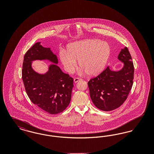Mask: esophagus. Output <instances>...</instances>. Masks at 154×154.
Instances as JSON below:
<instances>
[{"label": "esophagus", "instance_id": "1", "mask_svg": "<svg viewBox=\"0 0 154 154\" xmlns=\"http://www.w3.org/2000/svg\"><path fill=\"white\" fill-rule=\"evenodd\" d=\"M81 80V79H80V78H75L74 79V82H75V83H76V82H77L78 81H79Z\"/></svg>", "mask_w": 154, "mask_h": 154}]
</instances>
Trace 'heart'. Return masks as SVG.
I'll return each instance as SVG.
<instances>
[{"instance_id":"obj_1","label":"heart","mask_w":154,"mask_h":154,"mask_svg":"<svg viewBox=\"0 0 154 154\" xmlns=\"http://www.w3.org/2000/svg\"><path fill=\"white\" fill-rule=\"evenodd\" d=\"M111 53L109 44L97 39H87L69 44L67 51L59 52V59L65 70L72 73L79 60L81 71L96 75L104 69Z\"/></svg>"}]
</instances>
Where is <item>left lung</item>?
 <instances>
[{
	"label": "left lung",
	"instance_id": "obj_1",
	"mask_svg": "<svg viewBox=\"0 0 154 154\" xmlns=\"http://www.w3.org/2000/svg\"><path fill=\"white\" fill-rule=\"evenodd\" d=\"M118 59L123 63L121 69L115 71L108 66L88 82L92 102L97 109L104 111L115 110L121 106L133 85L134 66L127 47L121 50Z\"/></svg>",
	"mask_w": 154,
	"mask_h": 154
}]
</instances>
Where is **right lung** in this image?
Returning <instances> with one entry per match:
<instances>
[{"label": "right lung", "mask_w": 154, "mask_h": 154, "mask_svg": "<svg viewBox=\"0 0 154 154\" xmlns=\"http://www.w3.org/2000/svg\"><path fill=\"white\" fill-rule=\"evenodd\" d=\"M35 60H48L53 64L44 74L32 67ZM58 60L50 48L40 42L34 44L26 52L22 66V80L30 100L42 110L55 115L65 110L71 100L73 79L57 66Z\"/></svg>", "instance_id": "add662e5"}]
</instances>
